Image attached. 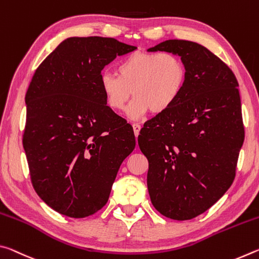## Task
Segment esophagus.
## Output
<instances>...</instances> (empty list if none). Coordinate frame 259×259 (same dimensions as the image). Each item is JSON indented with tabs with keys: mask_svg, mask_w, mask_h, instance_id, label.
<instances>
[{
	"mask_svg": "<svg viewBox=\"0 0 259 259\" xmlns=\"http://www.w3.org/2000/svg\"><path fill=\"white\" fill-rule=\"evenodd\" d=\"M133 128H134L135 136H136V137H138L139 131H140V128H142V126H140V124H139V123H134V124H133Z\"/></svg>",
	"mask_w": 259,
	"mask_h": 259,
	"instance_id": "esophagus-1",
	"label": "esophagus"
}]
</instances>
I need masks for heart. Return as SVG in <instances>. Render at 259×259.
<instances>
[{
  "label": "heart",
  "instance_id": "obj_1",
  "mask_svg": "<svg viewBox=\"0 0 259 259\" xmlns=\"http://www.w3.org/2000/svg\"><path fill=\"white\" fill-rule=\"evenodd\" d=\"M187 81L183 59L172 52L136 51L122 59L116 73L103 72L99 88L105 103L113 111H122L131 94L128 115L139 119L151 109L161 114L181 98Z\"/></svg>",
  "mask_w": 259,
  "mask_h": 259
}]
</instances>
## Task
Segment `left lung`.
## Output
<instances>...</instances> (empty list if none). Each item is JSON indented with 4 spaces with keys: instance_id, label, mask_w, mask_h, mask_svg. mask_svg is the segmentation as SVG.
<instances>
[{
    "instance_id": "left-lung-1",
    "label": "left lung",
    "mask_w": 259,
    "mask_h": 259,
    "mask_svg": "<svg viewBox=\"0 0 259 259\" xmlns=\"http://www.w3.org/2000/svg\"><path fill=\"white\" fill-rule=\"evenodd\" d=\"M148 51L176 54L187 68L181 98L138 136L153 205L165 217L187 221L207 211L235 178L244 139L239 83L224 61L199 43L168 40Z\"/></svg>"
}]
</instances>
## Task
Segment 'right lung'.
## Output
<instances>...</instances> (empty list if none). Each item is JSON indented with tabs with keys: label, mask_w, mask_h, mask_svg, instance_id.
Wrapping results in <instances>:
<instances>
[{
	"label": "right lung",
	"mask_w": 259,
	"mask_h": 259,
	"mask_svg": "<svg viewBox=\"0 0 259 259\" xmlns=\"http://www.w3.org/2000/svg\"><path fill=\"white\" fill-rule=\"evenodd\" d=\"M137 49L112 37H69L35 71L26 93L23 145L37 195L72 218L107 203L133 128L105 103L102 69Z\"/></svg>",
	"instance_id": "1"
}]
</instances>
